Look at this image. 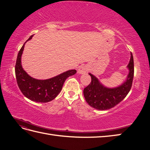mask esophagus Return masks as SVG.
Returning a JSON list of instances; mask_svg holds the SVG:
<instances>
[{"label": "esophagus", "instance_id": "1", "mask_svg": "<svg viewBox=\"0 0 150 150\" xmlns=\"http://www.w3.org/2000/svg\"><path fill=\"white\" fill-rule=\"evenodd\" d=\"M88 71V67L87 66L82 65L79 67L77 71L79 74L82 75V74H84V73H86Z\"/></svg>", "mask_w": 150, "mask_h": 150}]
</instances>
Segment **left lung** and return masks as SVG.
<instances>
[{
	"mask_svg": "<svg viewBox=\"0 0 150 150\" xmlns=\"http://www.w3.org/2000/svg\"><path fill=\"white\" fill-rule=\"evenodd\" d=\"M130 55L129 62L127 66L128 74L126 80L117 87L105 86L97 77L89 73L91 82L84 89L83 93L86 100L90 106L98 110H107L116 106L126 97L132 88L134 75L133 57L132 53Z\"/></svg>",
	"mask_w": 150,
	"mask_h": 150,
	"instance_id": "obj_1",
	"label": "left lung"
}]
</instances>
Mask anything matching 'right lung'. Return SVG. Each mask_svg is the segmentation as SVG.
Instances as JSON below:
<instances>
[{
	"label": "right lung",
	"instance_id": "right-lung-1",
	"mask_svg": "<svg viewBox=\"0 0 150 150\" xmlns=\"http://www.w3.org/2000/svg\"><path fill=\"white\" fill-rule=\"evenodd\" d=\"M33 37L31 35L26 41L19 51L15 64V76L18 88L25 97L37 103H45L53 100L58 95L66 79L75 75L77 71L68 70L55 77L44 80L36 79L28 75L22 66L21 57L25 44Z\"/></svg>",
	"mask_w": 150,
	"mask_h": 150
}]
</instances>
